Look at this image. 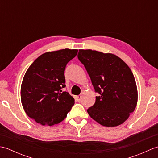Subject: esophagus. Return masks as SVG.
Returning <instances> with one entry per match:
<instances>
[{
	"label": "esophagus",
	"instance_id": "34e87169",
	"mask_svg": "<svg viewBox=\"0 0 158 158\" xmlns=\"http://www.w3.org/2000/svg\"><path fill=\"white\" fill-rule=\"evenodd\" d=\"M81 97H82V96H81V95H79V96H77L76 97V100H77V102H80V101H81Z\"/></svg>",
	"mask_w": 158,
	"mask_h": 158
}]
</instances>
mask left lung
<instances>
[{"instance_id": "8db88e82", "label": "left lung", "mask_w": 158, "mask_h": 158, "mask_svg": "<svg viewBox=\"0 0 158 158\" xmlns=\"http://www.w3.org/2000/svg\"><path fill=\"white\" fill-rule=\"evenodd\" d=\"M77 57L98 93L94 105L87 110L89 116L104 126L122 124L135 110L138 99L129 66L115 55L91 49H79Z\"/></svg>"}]
</instances>
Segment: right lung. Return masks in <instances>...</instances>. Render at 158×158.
<instances>
[{"label": "right lung", "mask_w": 158, "mask_h": 158, "mask_svg": "<svg viewBox=\"0 0 158 158\" xmlns=\"http://www.w3.org/2000/svg\"><path fill=\"white\" fill-rule=\"evenodd\" d=\"M77 49L47 52L30 66L23 78L21 100L26 113L45 126L58 124L66 118L75 104L65 88L64 70Z\"/></svg>", "instance_id": "right-lung-1"}]
</instances>
